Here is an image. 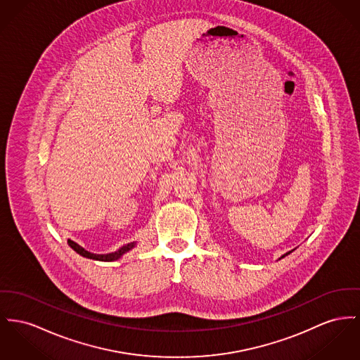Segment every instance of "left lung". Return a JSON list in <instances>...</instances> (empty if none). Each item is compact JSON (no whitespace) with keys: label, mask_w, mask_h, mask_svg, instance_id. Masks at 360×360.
<instances>
[{"label":"left lung","mask_w":360,"mask_h":360,"mask_svg":"<svg viewBox=\"0 0 360 360\" xmlns=\"http://www.w3.org/2000/svg\"><path fill=\"white\" fill-rule=\"evenodd\" d=\"M292 251H293V250H292ZM292 251H289V252H287V254H284V255H283V257H281V258H285V257H287V255H289V254H290V252H292ZM281 258H280V259H281Z\"/></svg>","instance_id":"8db88e82"}]
</instances>
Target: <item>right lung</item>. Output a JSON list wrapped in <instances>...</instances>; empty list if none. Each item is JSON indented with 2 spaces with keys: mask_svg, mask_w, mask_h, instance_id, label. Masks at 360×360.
<instances>
[{
  "mask_svg": "<svg viewBox=\"0 0 360 360\" xmlns=\"http://www.w3.org/2000/svg\"><path fill=\"white\" fill-rule=\"evenodd\" d=\"M68 244L70 247L72 248L73 251H76L79 255L84 257V258H89V259H94V261H101V262H113V261H117L120 259L121 257L131 251L134 247H136V241H132V243H128L125 245L120 247L119 250H116L115 252H109V254H94V252H90L87 250H84L82 245H79L77 243H75L73 240L68 239Z\"/></svg>",
  "mask_w": 360,
  "mask_h": 360,
  "instance_id": "right-lung-1",
  "label": "right lung"
}]
</instances>
